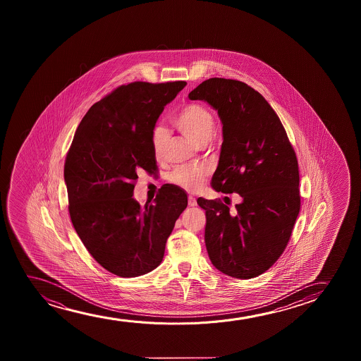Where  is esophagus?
<instances>
[{
    "instance_id": "esophagus-1",
    "label": "esophagus",
    "mask_w": 361,
    "mask_h": 361,
    "mask_svg": "<svg viewBox=\"0 0 361 361\" xmlns=\"http://www.w3.org/2000/svg\"><path fill=\"white\" fill-rule=\"evenodd\" d=\"M188 206L190 207H195V206H197V202H196V198L192 197V196H188Z\"/></svg>"
}]
</instances>
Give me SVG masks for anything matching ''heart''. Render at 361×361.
Here are the masks:
<instances>
[{
  "label": "heart",
  "mask_w": 361,
  "mask_h": 361,
  "mask_svg": "<svg viewBox=\"0 0 361 361\" xmlns=\"http://www.w3.org/2000/svg\"><path fill=\"white\" fill-rule=\"evenodd\" d=\"M173 126L178 132L195 144L204 147L216 133V119L212 112L203 104H188L173 117ZM166 130L157 126L153 130V153L157 160H161L165 154ZM208 176L207 169L201 166H178L169 175L170 183L178 188L195 192L202 188Z\"/></svg>",
  "instance_id": "heart-1"
}]
</instances>
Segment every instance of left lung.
<instances>
[{
  "mask_svg": "<svg viewBox=\"0 0 361 361\" xmlns=\"http://www.w3.org/2000/svg\"><path fill=\"white\" fill-rule=\"evenodd\" d=\"M188 97L208 102L222 121L212 188L242 197L234 209L221 200L198 198L207 218L208 257L228 276H259L286 249L301 208L296 153L276 112L245 82L212 78Z\"/></svg>",
  "mask_w": 361,
  "mask_h": 361,
  "instance_id": "obj_1",
  "label": "left lung"
}]
</instances>
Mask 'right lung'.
I'll return each mask as SVG.
<instances>
[{
    "label": "right lung",
    "mask_w": 361,
    "mask_h": 361,
    "mask_svg": "<svg viewBox=\"0 0 361 361\" xmlns=\"http://www.w3.org/2000/svg\"><path fill=\"white\" fill-rule=\"evenodd\" d=\"M185 81L122 85L92 104L66 154L69 213L87 252L107 271L135 277L163 260L188 195L165 183L144 208L133 198L138 173L157 171L153 130Z\"/></svg>",
    "instance_id": "add662e5"
}]
</instances>
